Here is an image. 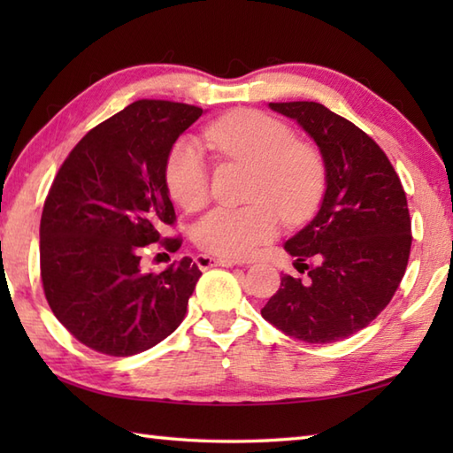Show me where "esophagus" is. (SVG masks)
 <instances>
[{
    "mask_svg": "<svg viewBox=\"0 0 453 453\" xmlns=\"http://www.w3.org/2000/svg\"><path fill=\"white\" fill-rule=\"evenodd\" d=\"M196 265L200 271H208V268L211 266H237L239 263L237 261H229V258H216V257H210V255H198L196 257Z\"/></svg>",
    "mask_w": 453,
    "mask_h": 453,
    "instance_id": "esophagus-1",
    "label": "esophagus"
}]
</instances>
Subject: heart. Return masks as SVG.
I'll return each mask as SVG.
<instances>
[{
	"instance_id": "heart-1",
	"label": "heart",
	"mask_w": 453,
	"mask_h": 453,
	"mask_svg": "<svg viewBox=\"0 0 453 453\" xmlns=\"http://www.w3.org/2000/svg\"><path fill=\"white\" fill-rule=\"evenodd\" d=\"M208 148L221 157L253 165L249 200L243 208H214L192 229L195 243L210 255L247 258L278 232V211L300 221L315 210L325 187V163L311 143L296 140L294 130L271 114L237 109L208 124ZM171 198L188 211L208 200V167L200 148L188 138L173 143L165 161Z\"/></svg>"
}]
</instances>
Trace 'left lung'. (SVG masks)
Instances as JSON below:
<instances>
[{"instance_id":"8db88e82","label":"left lung","mask_w":453,"mask_h":453,"mask_svg":"<svg viewBox=\"0 0 453 453\" xmlns=\"http://www.w3.org/2000/svg\"><path fill=\"white\" fill-rule=\"evenodd\" d=\"M268 107L296 120L317 143L325 195L310 224L284 243L310 280L284 274L261 313L292 339L341 341L386 310L403 280L412 242L405 190L378 143L325 104Z\"/></svg>"}]
</instances>
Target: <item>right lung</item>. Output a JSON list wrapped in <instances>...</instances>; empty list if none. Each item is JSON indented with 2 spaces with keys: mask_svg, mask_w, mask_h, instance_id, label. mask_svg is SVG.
<instances>
[{
  "mask_svg": "<svg viewBox=\"0 0 453 453\" xmlns=\"http://www.w3.org/2000/svg\"><path fill=\"white\" fill-rule=\"evenodd\" d=\"M202 109L136 101L85 134L58 171L41 218V276L56 319L89 349L134 356L180 325L202 273L185 257L143 273L140 249L175 224L167 153ZM179 239L165 249L177 251Z\"/></svg>",
  "mask_w": 453,
  "mask_h": 453,
  "instance_id": "obj_1",
  "label": "right lung"
}]
</instances>
